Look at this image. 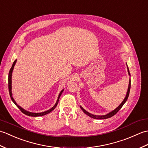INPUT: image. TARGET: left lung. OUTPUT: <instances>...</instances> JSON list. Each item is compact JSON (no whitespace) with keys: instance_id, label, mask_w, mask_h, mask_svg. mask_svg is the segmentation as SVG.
Here are the masks:
<instances>
[{"instance_id":"obj_1","label":"left lung","mask_w":148,"mask_h":148,"mask_svg":"<svg viewBox=\"0 0 148 148\" xmlns=\"http://www.w3.org/2000/svg\"><path fill=\"white\" fill-rule=\"evenodd\" d=\"M127 71H128V73H129V75L130 77V72H129V68H128L127 66ZM130 78L129 79V87H128V89H127V94H126V96H125V97L124 98L123 101L121 102V103L119 105V106H118L116 109H114V110L110 111V113H107L106 114H104V115H95V114H91L90 113H88V111H87L86 110H85V109H84V108L82 107L81 106H80L81 110H82L84 111V113L85 114H86L87 115H88V116H90L91 118H92V119H99V120H103V119H108V118H111L113 116H114V114H115L118 111H119L121 107L123 106V105L125 103V102L127 101L128 97H129V92H130Z\"/></svg>"}]
</instances>
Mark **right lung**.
Returning a JSON list of instances; mask_svg holds the SVG:
<instances>
[{"instance_id":"right-lung-1","label":"right lung","mask_w":148,"mask_h":148,"mask_svg":"<svg viewBox=\"0 0 148 148\" xmlns=\"http://www.w3.org/2000/svg\"><path fill=\"white\" fill-rule=\"evenodd\" d=\"M16 61H17V60H16L14 63H13L12 65V67L11 68V70H10L9 72V76H8V86H9V95H10V97H11V100L12 101L13 103H14L16 105V106H17L19 110H20L21 111L22 113H23L24 114H27V115L28 116H44V115H45V114H47L49 113H51L52 111H53L56 107L57 106V105L58 104V101H59V99H60V97L61 96V95L62 94V92H63L64 89L62 90L60 93L59 94V96H58V99L56 101V104L54 105L53 107H52L51 109H49L47 111H44V112H40V113H33V112H30V111H28L27 110H24L23 108H21V106H19V105L16 103V102L15 101V100L14 99V98H13L12 97V71H13V69H14V66L16 64Z\"/></svg>"}]
</instances>
